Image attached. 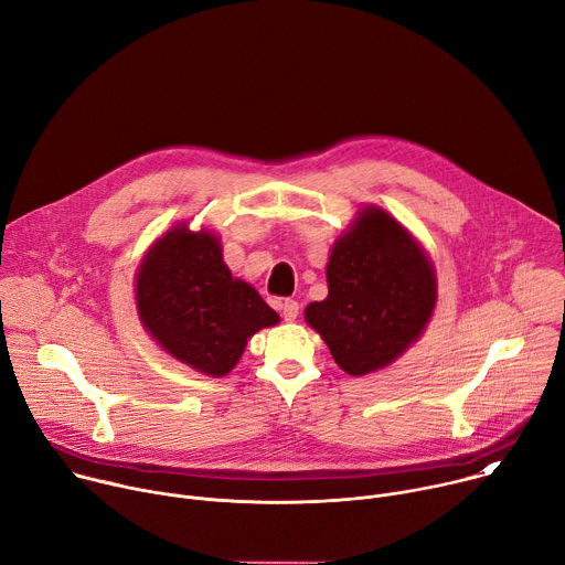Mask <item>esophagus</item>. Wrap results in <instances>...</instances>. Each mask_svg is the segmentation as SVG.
<instances>
[{"mask_svg":"<svg viewBox=\"0 0 565 565\" xmlns=\"http://www.w3.org/2000/svg\"><path fill=\"white\" fill-rule=\"evenodd\" d=\"M281 315L286 321H295L299 315V303L295 299H284L281 301Z\"/></svg>","mask_w":565,"mask_h":565,"instance_id":"obj_1","label":"esophagus"}]
</instances>
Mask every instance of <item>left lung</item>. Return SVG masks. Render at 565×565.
<instances>
[{
	"instance_id": "left-lung-1",
	"label": "left lung",
	"mask_w": 565,
	"mask_h": 565,
	"mask_svg": "<svg viewBox=\"0 0 565 565\" xmlns=\"http://www.w3.org/2000/svg\"><path fill=\"white\" fill-rule=\"evenodd\" d=\"M329 297L303 310L349 375L393 364L420 340L438 301L434 264L420 241L377 205H364L335 241Z\"/></svg>"
}]
</instances>
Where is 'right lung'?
Returning <instances> with one entry per match:
<instances>
[{"label":"right lung","mask_w":565,"mask_h":565,"mask_svg":"<svg viewBox=\"0 0 565 565\" xmlns=\"http://www.w3.org/2000/svg\"><path fill=\"white\" fill-rule=\"evenodd\" d=\"M136 310L149 338L190 369L227 375L248 340L279 315L244 279L232 277L216 232L177 223L145 253L136 273Z\"/></svg>","instance_id":"add662e5"}]
</instances>
